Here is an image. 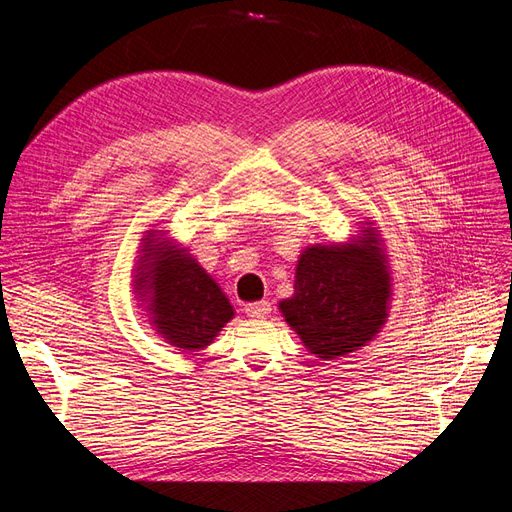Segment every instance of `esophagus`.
<instances>
[{
	"label": "esophagus",
	"instance_id": "34e87169",
	"mask_svg": "<svg viewBox=\"0 0 512 512\" xmlns=\"http://www.w3.org/2000/svg\"><path fill=\"white\" fill-rule=\"evenodd\" d=\"M247 316L252 318H265L271 314V303L269 301H256V303H250L245 307Z\"/></svg>",
	"mask_w": 512,
	"mask_h": 512
}]
</instances>
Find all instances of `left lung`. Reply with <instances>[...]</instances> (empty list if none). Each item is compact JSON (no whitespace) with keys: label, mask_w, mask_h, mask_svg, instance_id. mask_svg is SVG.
I'll return each mask as SVG.
<instances>
[{"label":"left lung","mask_w":512,"mask_h":512,"mask_svg":"<svg viewBox=\"0 0 512 512\" xmlns=\"http://www.w3.org/2000/svg\"><path fill=\"white\" fill-rule=\"evenodd\" d=\"M348 245H312L301 254L294 294L282 314L322 361L365 346L386 320L391 277L374 228Z\"/></svg>","instance_id":"8db88e82"}]
</instances>
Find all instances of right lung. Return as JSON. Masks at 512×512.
Listing matches in <instances>:
<instances>
[{
  "mask_svg": "<svg viewBox=\"0 0 512 512\" xmlns=\"http://www.w3.org/2000/svg\"><path fill=\"white\" fill-rule=\"evenodd\" d=\"M156 232V230H153ZM149 230L136 290L149 297L158 333L170 346L200 350L232 318V305L198 262Z\"/></svg>",
  "mask_w": 512,
  "mask_h": 512,
  "instance_id": "right-lung-1",
  "label": "right lung"
}]
</instances>
